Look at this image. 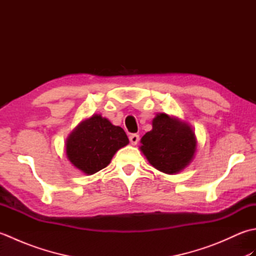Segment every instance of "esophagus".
<instances>
[{
    "label": "esophagus",
    "mask_w": 256,
    "mask_h": 256,
    "mask_svg": "<svg viewBox=\"0 0 256 256\" xmlns=\"http://www.w3.org/2000/svg\"><path fill=\"white\" fill-rule=\"evenodd\" d=\"M140 140V136L138 134H131L130 135V142L132 145H136Z\"/></svg>",
    "instance_id": "34e87169"
}]
</instances>
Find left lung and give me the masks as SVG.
Listing matches in <instances>:
<instances>
[{
    "instance_id": "obj_1",
    "label": "left lung",
    "mask_w": 256,
    "mask_h": 256,
    "mask_svg": "<svg viewBox=\"0 0 256 256\" xmlns=\"http://www.w3.org/2000/svg\"><path fill=\"white\" fill-rule=\"evenodd\" d=\"M153 128L140 138V150L150 164L168 175L184 170L194 158L197 138L192 125L177 116L158 113Z\"/></svg>"
}]
</instances>
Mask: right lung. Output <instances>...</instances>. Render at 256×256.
I'll list each match as a JSON object with an SVG mask.
<instances>
[{"label": "right lung", "mask_w": 256, "mask_h": 256, "mask_svg": "<svg viewBox=\"0 0 256 256\" xmlns=\"http://www.w3.org/2000/svg\"><path fill=\"white\" fill-rule=\"evenodd\" d=\"M124 130L101 114L84 118L66 140L67 160L84 175H94L111 162L116 152L128 144Z\"/></svg>", "instance_id": "1"}]
</instances>
